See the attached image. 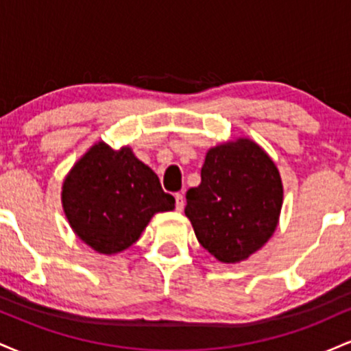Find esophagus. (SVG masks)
<instances>
[{"instance_id": "1", "label": "esophagus", "mask_w": 351, "mask_h": 351, "mask_svg": "<svg viewBox=\"0 0 351 351\" xmlns=\"http://www.w3.org/2000/svg\"><path fill=\"white\" fill-rule=\"evenodd\" d=\"M175 201H176V211H183L184 198H183V195H181V193H176Z\"/></svg>"}]
</instances>
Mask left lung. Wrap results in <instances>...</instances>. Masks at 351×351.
Segmentation results:
<instances>
[{
    "mask_svg": "<svg viewBox=\"0 0 351 351\" xmlns=\"http://www.w3.org/2000/svg\"><path fill=\"white\" fill-rule=\"evenodd\" d=\"M282 181L259 145L239 138L208 152L184 215L199 244L221 263H239L267 243L282 208Z\"/></svg>",
    "mask_w": 351,
    "mask_h": 351,
    "instance_id": "8db88e82",
    "label": "left lung"
}]
</instances>
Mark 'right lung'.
<instances>
[{
	"label": "right lung",
	"instance_id": "obj_1",
	"mask_svg": "<svg viewBox=\"0 0 351 351\" xmlns=\"http://www.w3.org/2000/svg\"><path fill=\"white\" fill-rule=\"evenodd\" d=\"M62 206L84 243L100 254L130 247L155 213L171 211L175 198L130 148L97 143L64 181Z\"/></svg>",
	"mask_w": 351,
	"mask_h": 351
}]
</instances>
